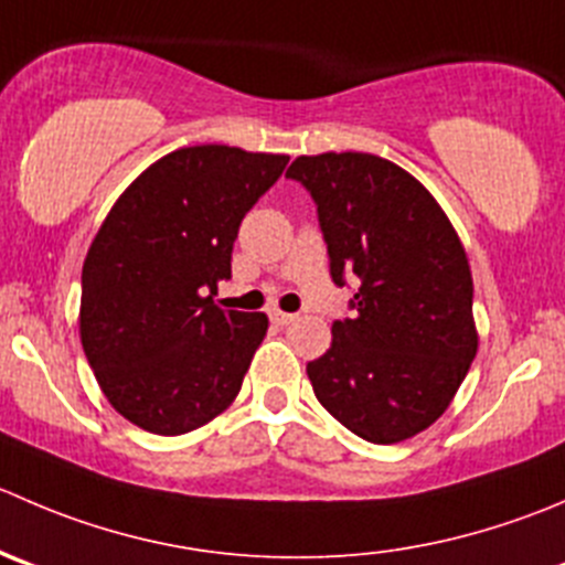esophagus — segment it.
Instances as JSON below:
<instances>
[{
  "mask_svg": "<svg viewBox=\"0 0 565 565\" xmlns=\"http://www.w3.org/2000/svg\"><path fill=\"white\" fill-rule=\"evenodd\" d=\"M295 317L298 315H289V311H273L270 320L276 322V326H289V322H295Z\"/></svg>",
  "mask_w": 565,
  "mask_h": 565,
  "instance_id": "1",
  "label": "esophagus"
}]
</instances>
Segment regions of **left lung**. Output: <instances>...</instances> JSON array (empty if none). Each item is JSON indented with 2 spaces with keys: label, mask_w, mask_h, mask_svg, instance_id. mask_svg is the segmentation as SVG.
I'll return each mask as SVG.
<instances>
[{
  "label": "left lung",
  "mask_w": 565,
  "mask_h": 565,
  "mask_svg": "<svg viewBox=\"0 0 565 565\" xmlns=\"http://www.w3.org/2000/svg\"><path fill=\"white\" fill-rule=\"evenodd\" d=\"M287 177L315 199L333 284H355L353 317L306 364L311 388L361 439H411L445 414L478 353L467 250L434 195L383 157H298Z\"/></svg>",
  "instance_id": "8db88e82"
}]
</instances>
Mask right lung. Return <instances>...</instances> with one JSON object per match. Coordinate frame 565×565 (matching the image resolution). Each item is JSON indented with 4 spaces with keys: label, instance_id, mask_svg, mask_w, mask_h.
Segmentation results:
<instances>
[{
    "label": "right lung",
    "instance_id": "1",
    "mask_svg": "<svg viewBox=\"0 0 565 565\" xmlns=\"http://www.w3.org/2000/svg\"><path fill=\"white\" fill-rule=\"evenodd\" d=\"M287 154L190 146L120 193L82 265L79 337L120 416L160 436L201 428L234 403L267 333L262 311H223L217 281L250 206Z\"/></svg>",
    "mask_w": 565,
    "mask_h": 565
}]
</instances>
